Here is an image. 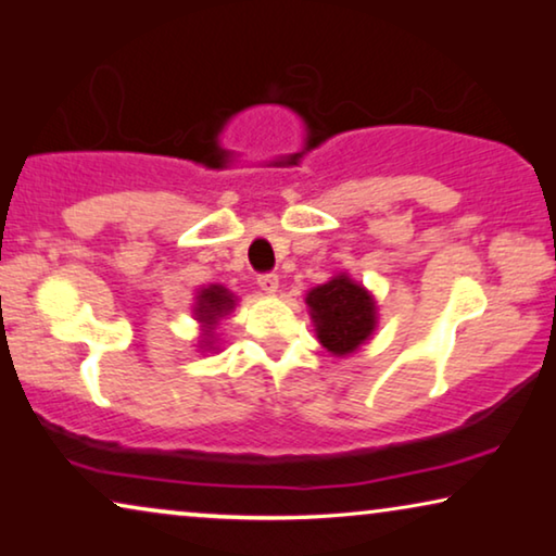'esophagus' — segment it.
Masks as SVG:
<instances>
[{
	"mask_svg": "<svg viewBox=\"0 0 556 556\" xmlns=\"http://www.w3.org/2000/svg\"><path fill=\"white\" fill-rule=\"evenodd\" d=\"M257 286H261V291H265V293H276L278 291V276H276V273H263V276L257 278Z\"/></svg>",
	"mask_w": 556,
	"mask_h": 556,
	"instance_id": "esophagus-1",
	"label": "esophagus"
}]
</instances>
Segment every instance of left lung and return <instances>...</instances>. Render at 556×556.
Wrapping results in <instances>:
<instances>
[{
	"label": "left lung",
	"instance_id": "left-lung-1",
	"mask_svg": "<svg viewBox=\"0 0 556 556\" xmlns=\"http://www.w3.org/2000/svg\"><path fill=\"white\" fill-rule=\"evenodd\" d=\"M308 314L314 318L316 337L326 352L349 356L377 329V303L371 293L346 273L306 293Z\"/></svg>",
	"mask_w": 556,
	"mask_h": 556
}]
</instances>
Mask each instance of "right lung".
I'll return each mask as SVG.
<instances>
[{
	"instance_id": "right-lung-1",
	"label": "right lung",
	"mask_w": 556,
	"mask_h": 556,
	"mask_svg": "<svg viewBox=\"0 0 556 556\" xmlns=\"http://www.w3.org/2000/svg\"><path fill=\"white\" fill-rule=\"evenodd\" d=\"M235 308V295L227 291L225 286H207V288H200L197 291V303H194V318L204 326V333H202V349L215 344L212 341V329H215V324L219 318L230 314Z\"/></svg>"
}]
</instances>
